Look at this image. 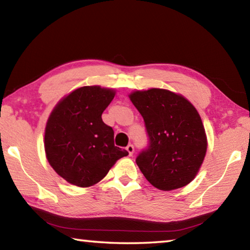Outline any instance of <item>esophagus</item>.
Here are the masks:
<instances>
[{"instance_id": "obj_1", "label": "esophagus", "mask_w": 250, "mask_h": 250, "mask_svg": "<svg viewBox=\"0 0 250 250\" xmlns=\"http://www.w3.org/2000/svg\"><path fill=\"white\" fill-rule=\"evenodd\" d=\"M126 151L129 152V155H132L134 152V146L132 145H129L128 146H126Z\"/></svg>"}]
</instances>
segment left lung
<instances>
[{
	"instance_id": "obj_1",
	"label": "left lung",
	"mask_w": 250,
	"mask_h": 250,
	"mask_svg": "<svg viewBox=\"0 0 250 250\" xmlns=\"http://www.w3.org/2000/svg\"><path fill=\"white\" fill-rule=\"evenodd\" d=\"M145 120L149 146L138 155L143 175L154 188L172 191L188 185L200 171L207 150L204 125L182 95L151 88L129 95Z\"/></svg>"
}]
</instances>
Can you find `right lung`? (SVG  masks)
<instances>
[{"mask_svg":"<svg viewBox=\"0 0 250 250\" xmlns=\"http://www.w3.org/2000/svg\"><path fill=\"white\" fill-rule=\"evenodd\" d=\"M116 91L84 86L55 105L45 128V153L55 172L68 183L89 188L107 175L128 151L115 146L113 130L101 115Z\"/></svg>","mask_w":250,"mask_h":250,"instance_id":"add662e5","label":"right lung"}]
</instances>
